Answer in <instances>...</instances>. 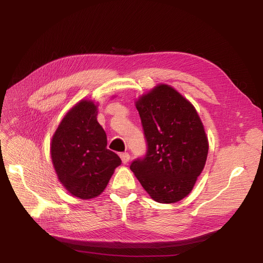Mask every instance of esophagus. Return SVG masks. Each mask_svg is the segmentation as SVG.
I'll return each mask as SVG.
<instances>
[{
    "instance_id": "34e87169",
    "label": "esophagus",
    "mask_w": 263,
    "mask_h": 263,
    "mask_svg": "<svg viewBox=\"0 0 263 263\" xmlns=\"http://www.w3.org/2000/svg\"><path fill=\"white\" fill-rule=\"evenodd\" d=\"M121 159H122V161H123L124 164H127V163H128V161H129L130 156H129L128 153H124V154L121 155Z\"/></svg>"
}]
</instances>
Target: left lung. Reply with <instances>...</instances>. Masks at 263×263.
<instances>
[{"instance_id":"obj_1","label":"left lung","mask_w":263,"mask_h":263,"mask_svg":"<svg viewBox=\"0 0 263 263\" xmlns=\"http://www.w3.org/2000/svg\"><path fill=\"white\" fill-rule=\"evenodd\" d=\"M136 107L147 153L135 159L130 170L156 202H179L192 191L208 158L201 118L186 99L166 84L142 95Z\"/></svg>"}]
</instances>
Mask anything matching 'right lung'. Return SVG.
<instances>
[{
  "label": "right lung",
  "instance_id": "1",
  "mask_svg": "<svg viewBox=\"0 0 263 263\" xmlns=\"http://www.w3.org/2000/svg\"><path fill=\"white\" fill-rule=\"evenodd\" d=\"M97 116L98 106L92 101L79 102L62 118L50 145L61 184L82 200L99 196L122 163L121 158L106 148V134Z\"/></svg>",
  "mask_w": 263,
  "mask_h": 263
}]
</instances>
